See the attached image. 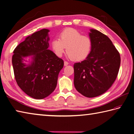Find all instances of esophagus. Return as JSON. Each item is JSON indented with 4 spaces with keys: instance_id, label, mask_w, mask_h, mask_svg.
Segmentation results:
<instances>
[{
    "instance_id": "esophagus-1",
    "label": "esophagus",
    "mask_w": 134,
    "mask_h": 134,
    "mask_svg": "<svg viewBox=\"0 0 134 134\" xmlns=\"http://www.w3.org/2000/svg\"><path fill=\"white\" fill-rule=\"evenodd\" d=\"M69 64V63H68L67 61H64V66H66V65H67Z\"/></svg>"
}]
</instances>
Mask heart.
<instances>
[{"label":"heart","instance_id":"b5f03b06","mask_svg":"<svg viewBox=\"0 0 134 134\" xmlns=\"http://www.w3.org/2000/svg\"><path fill=\"white\" fill-rule=\"evenodd\" d=\"M52 50L58 56L64 53L65 48L69 58L73 61L79 62L86 59L92 49V41L88 36L74 28H67L62 31L59 39L51 42Z\"/></svg>","mask_w":134,"mask_h":134}]
</instances>
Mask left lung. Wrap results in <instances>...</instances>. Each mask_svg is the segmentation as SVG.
<instances>
[{
  "label": "left lung",
  "mask_w": 134,
  "mask_h": 134,
  "mask_svg": "<svg viewBox=\"0 0 134 134\" xmlns=\"http://www.w3.org/2000/svg\"><path fill=\"white\" fill-rule=\"evenodd\" d=\"M92 49L89 56L74 64V86L86 97L100 96L109 89L117 77L120 56L108 36L90 30Z\"/></svg>",
  "instance_id": "left-lung-1"
}]
</instances>
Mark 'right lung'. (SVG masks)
I'll return each instance as SVG.
<instances>
[{"label": "right lung", "mask_w": 134, "mask_h": 134, "mask_svg": "<svg viewBox=\"0 0 134 134\" xmlns=\"http://www.w3.org/2000/svg\"><path fill=\"white\" fill-rule=\"evenodd\" d=\"M49 30L43 29L27 36L14 50L12 63L17 84L27 95L43 99L50 95L57 85L58 75L64 65L49 47ZM34 56L30 65L22 63L23 58Z\"/></svg>", "instance_id": "obj_1"}]
</instances>
